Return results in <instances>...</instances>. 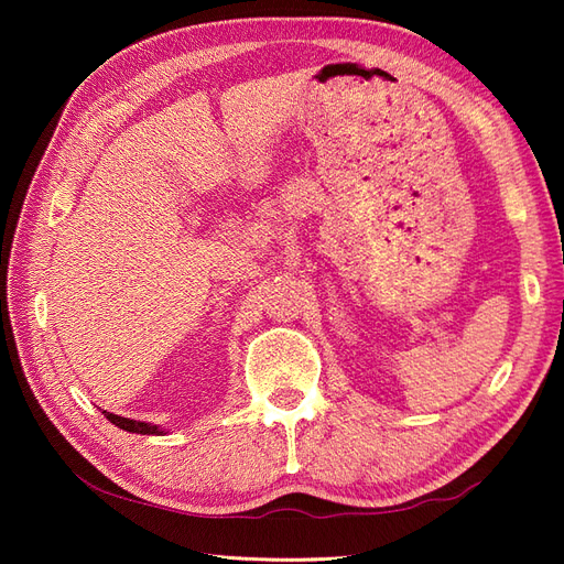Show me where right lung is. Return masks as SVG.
Returning <instances> with one entry per match:
<instances>
[{
	"mask_svg": "<svg viewBox=\"0 0 564 564\" xmlns=\"http://www.w3.org/2000/svg\"><path fill=\"white\" fill-rule=\"evenodd\" d=\"M106 419L110 423H115L117 429L122 431H129V433H141V435H166L160 425H152V423H145V421H133V419H124V416H117V414H110V412H104Z\"/></svg>",
	"mask_w": 564,
	"mask_h": 564,
	"instance_id": "1",
	"label": "right lung"
}]
</instances>
